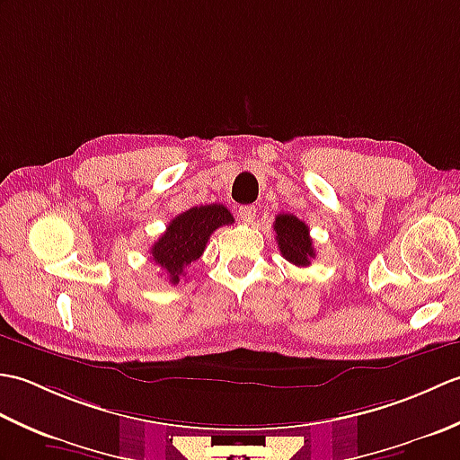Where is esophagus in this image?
<instances>
[{"instance_id": "obj_1", "label": "esophagus", "mask_w": 460, "mask_h": 460, "mask_svg": "<svg viewBox=\"0 0 460 460\" xmlns=\"http://www.w3.org/2000/svg\"><path fill=\"white\" fill-rule=\"evenodd\" d=\"M237 215L243 223H252V219L257 217V208L255 205H241Z\"/></svg>"}]
</instances>
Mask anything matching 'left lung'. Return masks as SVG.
<instances>
[{
  "label": "left lung",
  "instance_id": "1",
  "mask_svg": "<svg viewBox=\"0 0 460 460\" xmlns=\"http://www.w3.org/2000/svg\"><path fill=\"white\" fill-rule=\"evenodd\" d=\"M272 227H275L282 257L296 267H308L310 261L316 257L314 247H312L308 225L295 217V215L280 213L277 215Z\"/></svg>",
  "mask_w": 460,
  "mask_h": 460
}]
</instances>
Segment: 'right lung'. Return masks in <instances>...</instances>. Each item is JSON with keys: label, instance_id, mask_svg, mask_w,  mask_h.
Returning a JSON list of instances; mask_svg holds the SVG:
<instances>
[{"label": "right lung", "instance_id": "add662e5", "mask_svg": "<svg viewBox=\"0 0 460 460\" xmlns=\"http://www.w3.org/2000/svg\"><path fill=\"white\" fill-rule=\"evenodd\" d=\"M231 223L233 215L221 203L199 205L183 211L170 221L164 235L152 245V261L168 272L172 285H178L183 270L203 255L211 233Z\"/></svg>", "mask_w": 460, "mask_h": 460}]
</instances>
